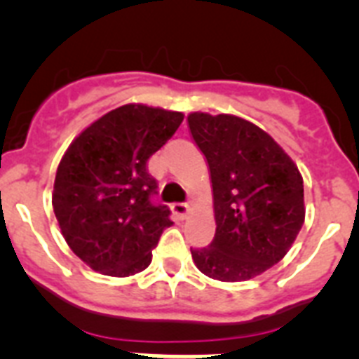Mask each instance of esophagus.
<instances>
[{"label":"esophagus","instance_id":"obj_1","mask_svg":"<svg viewBox=\"0 0 359 359\" xmlns=\"http://www.w3.org/2000/svg\"><path fill=\"white\" fill-rule=\"evenodd\" d=\"M172 212L177 216V218L182 219V218H186L187 212H189V205L184 202H175V203H172Z\"/></svg>","mask_w":359,"mask_h":359}]
</instances>
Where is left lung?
<instances>
[{"instance_id": "8db88e82", "label": "left lung", "mask_w": 359, "mask_h": 359, "mask_svg": "<svg viewBox=\"0 0 359 359\" xmlns=\"http://www.w3.org/2000/svg\"><path fill=\"white\" fill-rule=\"evenodd\" d=\"M187 123L211 170L216 219L215 240L191 248L193 261L211 279H252L279 263L302 229V175L272 135L247 119L191 112Z\"/></svg>"}]
</instances>
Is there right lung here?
I'll return each mask as SVG.
<instances>
[{
    "label": "right lung",
    "mask_w": 359,
    "mask_h": 359,
    "mask_svg": "<svg viewBox=\"0 0 359 359\" xmlns=\"http://www.w3.org/2000/svg\"><path fill=\"white\" fill-rule=\"evenodd\" d=\"M182 119V112L127 103L83 128L60 159L55 216L71 250L95 272H143L163 231L173 225L170 209L151 202L157 182L147 163Z\"/></svg>",
    "instance_id": "1"
}]
</instances>
